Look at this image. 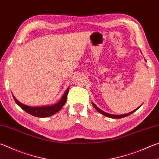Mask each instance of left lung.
<instances>
[{
	"instance_id": "left-lung-1",
	"label": "left lung",
	"mask_w": 159,
	"mask_h": 159,
	"mask_svg": "<svg viewBox=\"0 0 159 159\" xmlns=\"http://www.w3.org/2000/svg\"><path fill=\"white\" fill-rule=\"evenodd\" d=\"M92 105H93V106L94 107V108L97 110V111L99 112H100L101 114H102V115H105V116H106V117H111V118H115V119H120V118H122V117H126V116H129V115H131V114H132L133 112H134L135 111H136L140 107H138V108H136L135 110H134V111H132V112H129V113H127V114H124V115H111V114H109V113H107V112H103V111H102V110L101 109H99V108L97 107V106L94 104V103H92Z\"/></svg>"
}]
</instances>
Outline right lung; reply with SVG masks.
Instances as JSON below:
<instances>
[{
	"label": "right lung",
	"instance_id": "obj_1",
	"mask_svg": "<svg viewBox=\"0 0 159 159\" xmlns=\"http://www.w3.org/2000/svg\"><path fill=\"white\" fill-rule=\"evenodd\" d=\"M69 92V88L66 90L65 94H63L62 99H60L58 103L52 106H40V107H31L26 105L20 103L15 97L13 96V98L15 102L18 104L20 107L23 110H24L25 112L29 113L34 117H47L51 116L55 113L58 112L60 109L62 108V106L65 105L67 101V97Z\"/></svg>",
	"mask_w": 159,
	"mask_h": 159
}]
</instances>
